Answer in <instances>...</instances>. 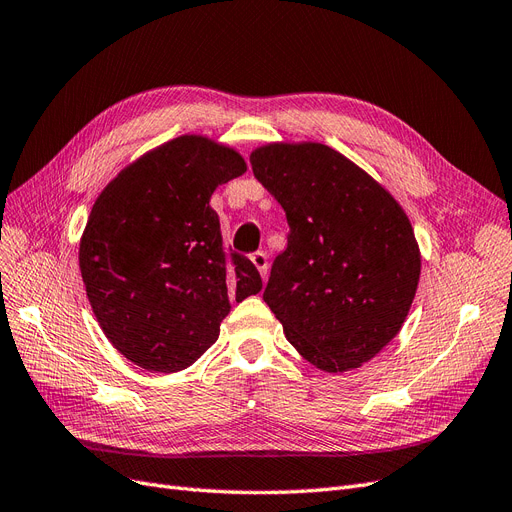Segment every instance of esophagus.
<instances>
[{
	"instance_id": "34e87169",
	"label": "esophagus",
	"mask_w": 512,
	"mask_h": 512,
	"mask_svg": "<svg viewBox=\"0 0 512 512\" xmlns=\"http://www.w3.org/2000/svg\"><path fill=\"white\" fill-rule=\"evenodd\" d=\"M251 261L255 263V268L259 270L261 278H266L268 276V255L263 251H257V253L251 255Z\"/></svg>"
}]
</instances>
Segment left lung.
I'll return each instance as SVG.
<instances>
[{"mask_svg":"<svg viewBox=\"0 0 512 512\" xmlns=\"http://www.w3.org/2000/svg\"><path fill=\"white\" fill-rule=\"evenodd\" d=\"M251 166L289 221L263 301L314 367H361L401 331L418 289L422 259L405 211L323 143H270Z\"/></svg>","mask_w":512,"mask_h":512,"instance_id":"left-lung-1","label":"left lung"}]
</instances>
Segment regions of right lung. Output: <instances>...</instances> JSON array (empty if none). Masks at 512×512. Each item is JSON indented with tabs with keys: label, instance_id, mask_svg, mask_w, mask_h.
<instances>
[{
	"label": "right lung",
	"instance_id": "add662e5",
	"mask_svg": "<svg viewBox=\"0 0 512 512\" xmlns=\"http://www.w3.org/2000/svg\"><path fill=\"white\" fill-rule=\"evenodd\" d=\"M244 170L234 149L183 135L126 166L94 202L82 280L101 329L130 363L187 369L217 342L230 299L261 291L251 259L223 249L208 204Z\"/></svg>",
	"mask_w": 512,
	"mask_h": 512
}]
</instances>
